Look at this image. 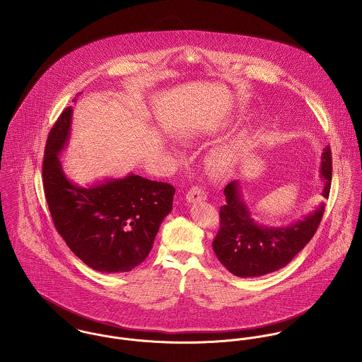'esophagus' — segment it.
<instances>
[{"label":"esophagus","instance_id":"34e87169","mask_svg":"<svg viewBox=\"0 0 362 362\" xmlns=\"http://www.w3.org/2000/svg\"><path fill=\"white\" fill-rule=\"evenodd\" d=\"M206 199V192L202 187H192L188 194H187V201L188 202H198V201H205Z\"/></svg>","mask_w":362,"mask_h":362}]
</instances>
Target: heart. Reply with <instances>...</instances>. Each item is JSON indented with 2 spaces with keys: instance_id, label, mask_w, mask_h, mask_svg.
I'll use <instances>...</instances> for the list:
<instances>
[{
  "instance_id": "1",
  "label": "heart",
  "mask_w": 362,
  "mask_h": 362,
  "mask_svg": "<svg viewBox=\"0 0 362 362\" xmlns=\"http://www.w3.org/2000/svg\"><path fill=\"white\" fill-rule=\"evenodd\" d=\"M231 151H227V149H223L217 153L211 156L210 158V165L214 171H224L227 170L228 164H230V160H231Z\"/></svg>"
}]
</instances>
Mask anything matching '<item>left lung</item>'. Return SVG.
Segmentation results:
<instances>
[{"mask_svg": "<svg viewBox=\"0 0 362 362\" xmlns=\"http://www.w3.org/2000/svg\"><path fill=\"white\" fill-rule=\"evenodd\" d=\"M325 182L322 195L327 199L332 184V152L327 146L320 163ZM226 205L220 207V228L213 240V251L234 276L255 277L276 272L294 258L316 233L325 204L287 227L259 226L241 198L238 181L224 188Z\"/></svg>", "mask_w": 362, "mask_h": 362, "instance_id": "1", "label": "left lung"}]
</instances>
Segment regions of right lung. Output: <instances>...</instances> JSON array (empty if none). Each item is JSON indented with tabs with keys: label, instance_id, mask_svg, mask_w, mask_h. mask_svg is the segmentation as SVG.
I'll use <instances>...</instances> for the list:
<instances>
[{
	"label": "right lung",
	"instance_id": "1",
	"mask_svg": "<svg viewBox=\"0 0 362 362\" xmlns=\"http://www.w3.org/2000/svg\"><path fill=\"white\" fill-rule=\"evenodd\" d=\"M72 108L52 125L43 160V187L54 226L69 250L89 267L122 273L148 258L175 188L129 174L82 188L64 174L58 160L68 142Z\"/></svg>",
	"mask_w": 362,
	"mask_h": 362
}]
</instances>
